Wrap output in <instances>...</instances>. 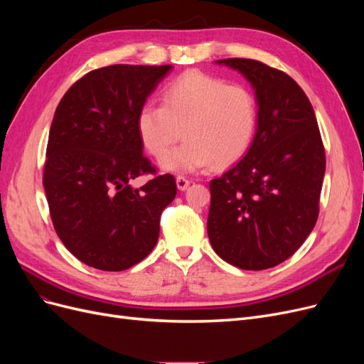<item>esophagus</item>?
<instances>
[{"label": "esophagus", "instance_id": "34e87169", "mask_svg": "<svg viewBox=\"0 0 364 364\" xmlns=\"http://www.w3.org/2000/svg\"><path fill=\"white\" fill-rule=\"evenodd\" d=\"M190 182H191V181L183 178V176H178V178H176V185H178V188H179L181 191H185L186 188H188Z\"/></svg>", "mask_w": 364, "mask_h": 364}]
</instances>
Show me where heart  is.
I'll return each instance as SVG.
<instances>
[{"label":"heart","mask_w":364,"mask_h":364,"mask_svg":"<svg viewBox=\"0 0 364 364\" xmlns=\"http://www.w3.org/2000/svg\"><path fill=\"white\" fill-rule=\"evenodd\" d=\"M258 124V103L247 86L222 77L186 71L162 91V105L147 103L138 115L146 150L164 158L176 142L183 144L162 161L170 171L193 173L209 165H229L246 155Z\"/></svg>","instance_id":"1"}]
</instances>
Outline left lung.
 I'll return each instance as SVG.
<instances>
[{"instance_id":"1","label":"left lung","mask_w":364,"mask_h":364,"mask_svg":"<svg viewBox=\"0 0 364 364\" xmlns=\"http://www.w3.org/2000/svg\"><path fill=\"white\" fill-rule=\"evenodd\" d=\"M255 90L258 127L245 158L213 179L208 237L243 270L278 266L302 246L318 215L325 149L314 109L289 74L253 59H222Z\"/></svg>"}]
</instances>
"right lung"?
<instances>
[{
    "mask_svg": "<svg viewBox=\"0 0 364 364\" xmlns=\"http://www.w3.org/2000/svg\"><path fill=\"white\" fill-rule=\"evenodd\" d=\"M171 65H111L65 92L50 127L43 188L54 229L90 267L121 272L156 246L164 208L178 193L142 155L138 115ZM154 178L141 189L131 181Z\"/></svg>",
    "mask_w": 364,
    "mask_h": 364,
    "instance_id": "add662e5",
    "label": "right lung"
}]
</instances>
